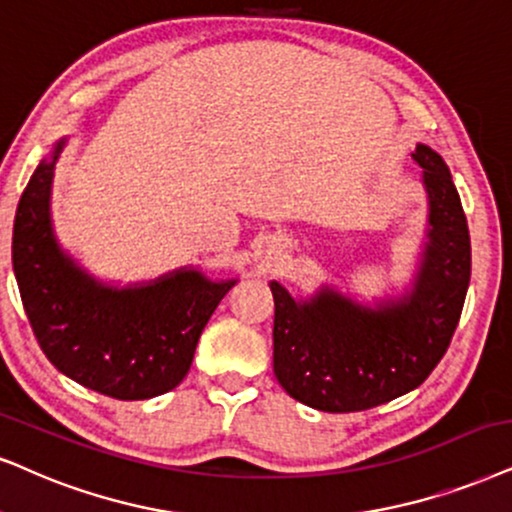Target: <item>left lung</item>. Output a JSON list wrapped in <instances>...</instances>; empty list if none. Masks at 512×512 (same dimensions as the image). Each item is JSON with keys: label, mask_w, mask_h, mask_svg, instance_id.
Instances as JSON below:
<instances>
[{"label": "left lung", "mask_w": 512, "mask_h": 512, "mask_svg": "<svg viewBox=\"0 0 512 512\" xmlns=\"http://www.w3.org/2000/svg\"><path fill=\"white\" fill-rule=\"evenodd\" d=\"M428 193V231L411 288L361 304L333 286L274 293V373L290 397L328 413L366 411L416 390L444 357L470 283V234L442 155L411 153Z\"/></svg>", "instance_id": "1"}]
</instances>
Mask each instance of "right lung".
<instances>
[{
    "label": "right lung",
    "instance_id": "obj_1",
    "mask_svg": "<svg viewBox=\"0 0 512 512\" xmlns=\"http://www.w3.org/2000/svg\"><path fill=\"white\" fill-rule=\"evenodd\" d=\"M66 137L25 186L16 210L14 274L42 352L63 375L106 397L137 401L177 387L205 323L236 278L212 281L181 267L132 286H111L61 248L51 224V184Z\"/></svg>",
    "mask_w": 512,
    "mask_h": 512
}]
</instances>
